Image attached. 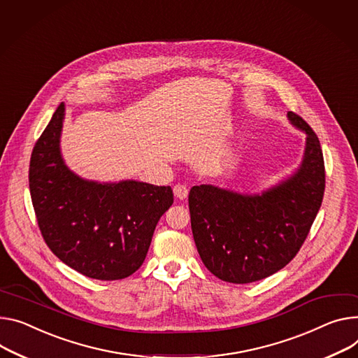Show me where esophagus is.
Masks as SVG:
<instances>
[{"label": "esophagus", "instance_id": "1", "mask_svg": "<svg viewBox=\"0 0 358 358\" xmlns=\"http://www.w3.org/2000/svg\"><path fill=\"white\" fill-rule=\"evenodd\" d=\"M173 194H175V196L178 198V199H186L187 198V195H189V187L186 186V185H183V183H178V185H175V187H173Z\"/></svg>", "mask_w": 358, "mask_h": 358}]
</instances>
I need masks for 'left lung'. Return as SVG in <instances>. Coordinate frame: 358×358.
I'll return each instance as SVG.
<instances>
[{"mask_svg":"<svg viewBox=\"0 0 358 358\" xmlns=\"http://www.w3.org/2000/svg\"><path fill=\"white\" fill-rule=\"evenodd\" d=\"M307 133L298 171L261 195H241L212 185L189 192L192 234L205 266L219 280L248 284L282 269L307 239L320 210L325 168L317 134L288 112Z\"/></svg>","mask_w":358,"mask_h":358,"instance_id":"left-lung-1","label":"left lung"}]
</instances>
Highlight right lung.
<instances>
[{
  "instance_id": "right-lung-1",
  "label": "right lung",
  "mask_w": 358,
  "mask_h": 358,
  "mask_svg": "<svg viewBox=\"0 0 358 358\" xmlns=\"http://www.w3.org/2000/svg\"><path fill=\"white\" fill-rule=\"evenodd\" d=\"M64 104L54 112L30 159V194L51 252L93 280H123L143 264L171 186L122 180L97 183L74 175L60 153Z\"/></svg>"
}]
</instances>
